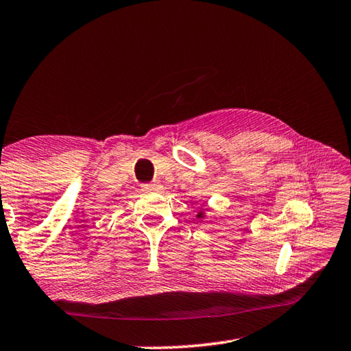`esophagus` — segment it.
<instances>
[{"instance_id":"esophagus-1","label":"esophagus","mask_w":351,"mask_h":351,"mask_svg":"<svg viewBox=\"0 0 351 351\" xmlns=\"http://www.w3.org/2000/svg\"><path fill=\"white\" fill-rule=\"evenodd\" d=\"M143 189L145 192H159V190H161V186H159L158 181H152V182L144 184Z\"/></svg>"}]
</instances>
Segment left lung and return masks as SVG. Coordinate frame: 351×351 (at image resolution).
<instances>
[{"instance_id":"left-lung-1","label":"left lung","mask_w":351,"mask_h":351,"mask_svg":"<svg viewBox=\"0 0 351 351\" xmlns=\"http://www.w3.org/2000/svg\"><path fill=\"white\" fill-rule=\"evenodd\" d=\"M197 216H202V213H199V215H197Z\"/></svg>"}]
</instances>
